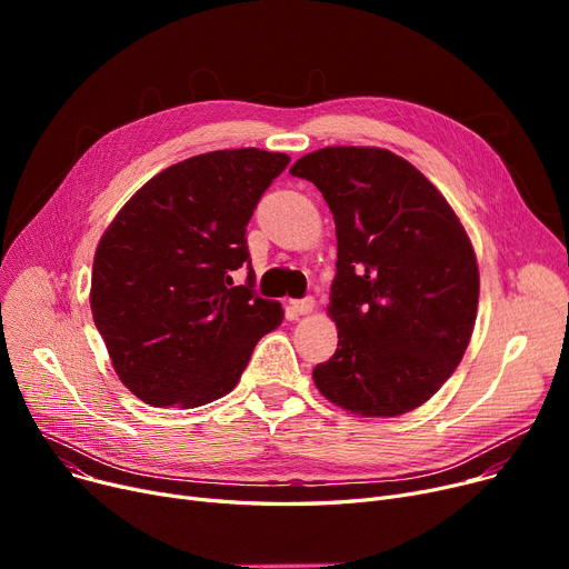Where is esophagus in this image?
I'll use <instances>...</instances> for the list:
<instances>
[{
  "label": "esophagus",
  "instance_id": "obj_1",
  "mask_svg": "<svg viewBox=\"0 0 569 569\" xmlns=\"http://www.w3.org/2000/svg\"><path fill=\"white\" fill-rule=\"evenodd\" d=\"M290 305H292V311H295V313L307 316V313H311V311H313L316 300H313V297H305V300H292Z\"/></svg>",
  "mask_w": 569,
  "mask_h": 569
}]
</instances>
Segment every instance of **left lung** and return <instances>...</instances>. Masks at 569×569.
I'll return each instance as SVG.
<instances>
[{"label": "left lung", "instance_id": "8db88e82", "mask_svg": "<svg viewBox=\"0 0 569 569\" xmlns=\"http://www.w3.org/2000/svg\"><path fill=\"white\" fill-rule=\"evenodd\" d=\"M290 174L309 179L337 223L327 313L339 346L313 369L318 392L362 417L429 401L470 343L480 300L470 237L445 196L380 147H322Z\"/></svg>", "mask_w": 569, "mask_h": 569}]
</instances>
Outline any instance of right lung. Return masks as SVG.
I'll list each match as a JSON object with an SVG mask.
<instances>
[{"label": "right lung", "mask_w": 569, "mask_h": 569, "mask_svg": "<svg viewBox=\"0 0 569 569\" xmlns=\"http://www.w3.org/2000/svg\"><path fill=\"white\" fill-rule=\"evenodd\" d=\"M288 154L219 149L179 161L133 193L103 232L89 305L114 373L144 403L226 397L256 343L283 320L253 290L247 223ZM250 267L244 287L229 274Z\"/></svg>", "instance_id": "1"}]
</instances>
